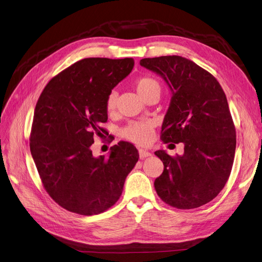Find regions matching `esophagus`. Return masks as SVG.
Masks as SVG:
<instances>
[{"instance_id":"1","label":"esophagus","mask_w":262,"mask_h":262,"mask_svg":"<svg viewBox=\"0 0 262 262\" xmlns=\"http://www.w3.org/2000/svg\"><path fill=\"white\" fill-rule=\"evenodd\" d=\"M139 154H140V157L142 158V160H144V158H146V157L152 156V152H150V150H148V149H144V148H140Z\"/></svg>"}]
</instances>
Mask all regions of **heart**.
Here are the masks:
<instances>
[{"instance_id": "b5f03b06", "label": "heart", "mask_w": 262, "mask_h": 262, "mask_svg": "<svg viewBox=\"0 0 262 262\" xmlns=\"http://www.w3.org/2000/svg\"><path fill=\"white\" fill-rule=\"evenodd\" d=\"M136 90L143 98L146 94L153 90H161V86L156 80L150 76H142L136 81ZM117 102V94L112 92L107 97L106 108L108 112L115 109ZM122 136L138 144H148L153 140L154 131L152 122H131L122 129Z\"/></svg>"}]
</instances>
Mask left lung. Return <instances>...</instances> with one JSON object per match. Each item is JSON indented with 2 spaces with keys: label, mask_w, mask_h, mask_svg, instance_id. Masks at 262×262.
I'll return each instance as SVG.
<instances>
[{
  "label": "left lung",
  "mask_w": 262,
  "mask_h": 262,
  "mask_svg": "<svg viewBox=\"0 0 262 262\" xmlns=\"http://www.w3.org/2000/svg\"><path fill=\"white\" fill-rule=\"evenodd\" d=\"M140 64L160 75L171 93L162 141L185 145L176 157L155 152L164 164L156 192L173 208H199L224 188L234 162L236 131L224 91L208 71L179 55L142 59Z\"/></svg>",
  "instance_id": "1"
}]
</instances>
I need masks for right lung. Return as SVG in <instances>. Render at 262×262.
Listing matches in <instances>:
<instances>
[{
  "instance_id": "right-lung-1",
  "label": "right lung",
  "mask_w": 262,
  "mask_h": 262,
  "mask_svg": "<svg viewBox=\"0 0 262 262\" xmlns=\"http://www.w3.org/2000/svg\"><path fill=\"white\" fill-rule=\"evenodd\" d=\"M133 67L131 58L83 59L53 77L37 101L31 156L47 192L70 212L94 215L113 207L139 160L136 146L123 141L108 156L91 149L104 132L108 95Z\"/></svg>"
}]
</instances>
